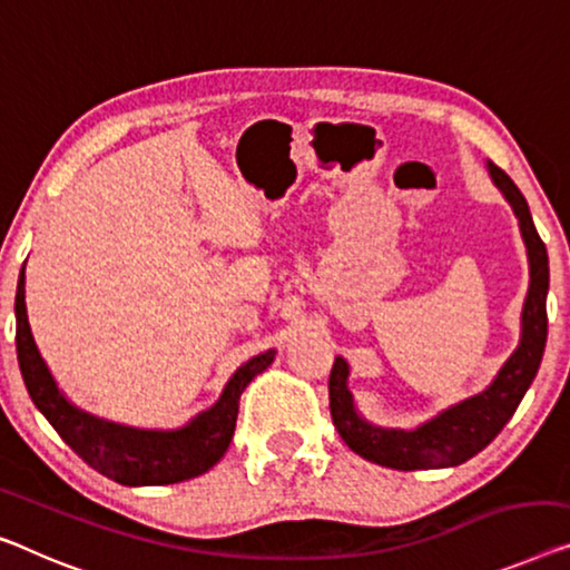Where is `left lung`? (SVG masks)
<instances>
[{"label": "left lung", "mask_w": 570, "mask_h": 570, "mask_svg": "<svg viewBox=\"0 0 570 570\" xmlns=\"http://www.w3.org/2000/svg\"><path fill=\"white\" fill-rule=\"evenodd\" d=\"M489 176L497 189L504 194V199L512 204L514 215L520 219L524 248H528L530 288L522 307L520 345L481 394L463 399L461 404L443 410L438 417L414 430H386L363 420L355 410L351 389H347L351 371H347L345 358L337 355L333 373H330V414H333L345 445L371 463L396 471L450 469V465L465 463L475 453H481L512 420L540 368L548 340V250L534 230L530 207L517 184L494 164H489Z\"/></svg>", "instance_id": "1"}]
</instances>
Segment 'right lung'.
I'll use <instances>...</instances> for the list:
<instances>
[{"label":"right lung","instance_id":"right-lung-1","mask_svg":"<svg viewBox=\"0 0 570 570\" xmlns=\"http://www.w3.org/2000/svg\"><path fill=\"white\" fill-rule=\"evenodd\" d=\"M14 317L17 361L30 399L83 463L122 487H166L209 471L230 448L245 386L276 358V351H266L243 363L227 381L223 396L184 428L138 430L79 410L58 389L30 333L28 307H24V266L17 282Z\"/></svg>","mask_w":570,"mask_h":570}]
</instances>
